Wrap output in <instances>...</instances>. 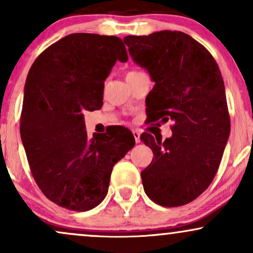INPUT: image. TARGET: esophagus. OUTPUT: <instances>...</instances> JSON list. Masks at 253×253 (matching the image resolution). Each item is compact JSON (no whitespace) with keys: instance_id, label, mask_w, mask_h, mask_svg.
Segmentation results:
<instances>
[{"instance_id":"esophagus-1","label":"esophagus","mask_w":253,"mask_h":253,"mask_svg":"<svg viewBox=\"0 0 253 253\" xmlns=\"http://www.w3.org/2000/svg\"><path fill=\"white\" fill-rule=\"evenodd\" d=\"M132 133H133V137H135L136 143L141 142V138H139V136H141V133L137 131V130H132Z\"/></svg>"}]
</instances>
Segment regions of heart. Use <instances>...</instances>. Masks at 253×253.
<instances>
[{
	"label": "heart",
	"instance_id": "1",
	"mask_svg": "<svg viewBox=\"0 0 253 253\" xmlns=\"http://www.w3.org/2000/svg\"><path fill=\"white\" fill-rule=\"evenodd\" d=\"M135 73H138V71H136V70H132V71H129V73H127L126 75H129V74H135Z\"/></svg>",
	"mask_w": 253,
	"mask_h": 253
}]
</instances>
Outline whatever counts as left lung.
Listing matches in <instances>:
<instances>
[{
  "instance_id": "left-lung-1",
  "label": "left lung",
  "mask_w": 253,
  "mask_h": 253,
  "mask_svg": "<svg viewBox=\"0 0 253 253\" xmlns=\"http://www.w3.org/2000/svg\"><path fill=\"white\" fill-rule=\"evenodd\" d=\"M124 43L155 82L145 99L149 122H173L165 141L141 135L155 156L141 173L143 188L156 204L182 207L209 188L229 138L222 74L208 49L182 31L126 36Z\"/></svg>"
}]
</instances>
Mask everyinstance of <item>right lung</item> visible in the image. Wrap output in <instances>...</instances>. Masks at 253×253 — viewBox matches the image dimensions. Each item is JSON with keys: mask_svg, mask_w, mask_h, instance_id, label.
Here are the masks:
<instances>
[{"mask_svg": "<svg viewBox=\"0 0 253 253\" xmlns=\"http://www.w3.org/2000/svg\"><path fill=\"white\" fill-rule=\"evenodd\" d=\"M117 60L127 61L120 37L70 34L41 52L27 76L20 130L28 163L43 195L68 210L97 207L114 165L135 145L123 126L89 138L83 121L84 110L103 105Z\"/></svg>", "mask_w": 253, "mask_h": 253, "instance_id": "obj_1", "label": "right lung"}]
</instances>
